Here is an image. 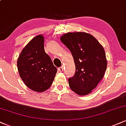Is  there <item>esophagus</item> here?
<instances>
[{"label": "esophagus", "instance_id": "obj_1", "mask_svg": "<svg viewBox=\"0 0 126 126\" xmlns=\"http://www.w3.org/2000/svg\"><path fill=\"white\" fill-rule=\"evenodd\" d=\"M58 70H59V71H60V72L63 71V66H61V67H59L58 68Z\"/></svg>", "mask_w": 126, "mask_h": 126}]
</instances>
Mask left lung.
Here are the masks:
<instances>
[{
    "mask_svg": "<svg viewBox=\"0 0 126 126\" xmlns=\"http://www.w3.org/2000/svg\"><path fill=\"white\" fill-rule=\"evenodd\" d=\"M60 41L72 53L76 67L69 78L70 89L79 95L89 94L104 75L107 62L104 49L96 38L86 32H68Z\"/></svg>",
    "mask_w": 126,
    "mask_h": 126,
    "instance_id": "8db88e82",
    "label": "left lung"
}]
</instances>
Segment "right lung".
Returning <instances> with one entry per match:
<instances>
[{"mask_svg":"<svg viewBox=\"0 0 126 126\" xmlns=\"http://www.w3.org/2000/svg\"><path fill=\"white\" fill-rule=\"evenodd\" d=\"M44 40L41 35L32 39L17 61L22 80L29 88L37 92H43L51 86L57 70L45 52Z\"/></svg>","mask_w":126,"mask_h":126,"instance_id":"add662e5","label":"right lung"}]
</instances>
